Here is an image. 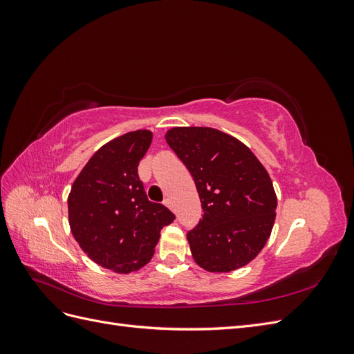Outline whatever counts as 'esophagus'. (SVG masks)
<instances>
[{
    "instance_id": "34e87169",
    "label": "esophagus",
    "mask_w": 354,
    "mask_h": 354,
    "mask_svg": "<svg viewBox=\"0 0 354 354\" xmlns=\"http://www.w3.org/2000/svg\"><path fill=\"white\" fill-rule=\"evenodd\" d=\"M164 203L165 205L168 207V208H173V201H171L169 198H165V201H164Z\"/></svg>"
}]
</instances>
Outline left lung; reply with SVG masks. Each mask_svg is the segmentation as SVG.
<instances>
[{
    "mask_svg": "<svg viewBox=\"0 0 354 354\" xmlns=\"http://www.w3.org/2000/svg\"><path fill=\"white\" fill-rule=\"evenodd\" d=\"M165 140L194 177L202 203V218L187 232L195 261L217 273L248 264L269 239L276 217L266 168L238 138L216 128H171Z\"/></svg>",
    "mask_w": 354,
    "mask_h": 354,
    "instance_id": "8db88e82",
    "label": "left lung"
}]
</instances>
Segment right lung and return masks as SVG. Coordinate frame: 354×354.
<instances>
[{
  "label": "right lung",
  "mask_w": 354,
  "mask_h": 354,
  "mask_svg": "<svg viewBox=\"0 0 354 354\" xmlns=\"http://www.w3.org/2000/svg\"><path fill=\"white\" fill-rule=\"evenodd\" d=\"M152 133L137 130L102 146L73 181L68 198L75 241L93 261L131 273L151 261L160 230L176 216L147 199L137 167Z\"/></svg>",
  "instance_id": "obj_1"
}]
</instances>
